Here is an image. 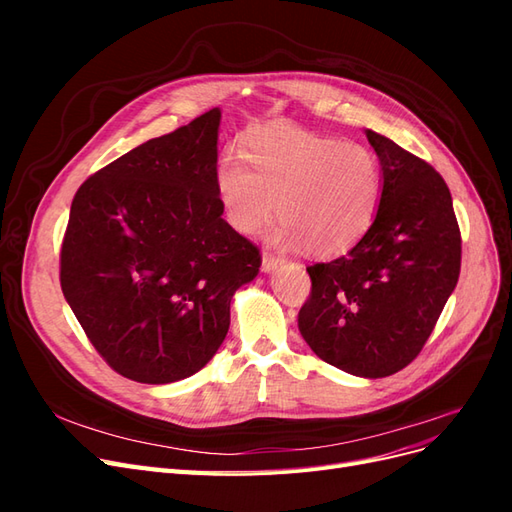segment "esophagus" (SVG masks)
I'll return each instance as SVG.
<instances>
[{
	"label": "esophagus",
	"instance_id": "obj_1",
	"mask_svg": "<svg viewBox=\"0 0 512 512\" xmlns=\"http://www.w3.org/2000/svg\"><path fill=\"white\" fill-rule=\"evenodd\" d=\"M280 262H282V258L273 256L271 252H262V271H265V273H271L273 269H277Z\"/></svg>",
	"mask_w": 512,
	"mask_h": 512
}]
</instances>
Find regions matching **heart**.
Listing matches in <instances>:
<instances>
[{
	"instance_id": "heart-1",
	"label": "heart",
	"mask_w": 512,
	"mask_h": 512,
	"mask_svg": "<svg viewBox=\"0 0 512 512\" xmlns=\"http://www.w3.org/2000/svg\"><path fill=\"white\" fill-rule=\"evenodd\" d=\"M248 164L245 165L244 162ZM382 166L374 151L292 128L254 130L243 158L215 168V192L228 224L252 235L275 213L271 239L316 256L342 254L363 239L382 200Z\"/></svg>"
}]
</instances>
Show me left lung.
Returning <instances> with one entry per match:
<instances>
[{
	"mask_svg": "<svg viewBox=\"0 0 512 512\" xmlns=\"http://www.w3.org/2000/svg\"><path fill=\"white\" fill-rule=\"evenodd\" d=\"M365 134L382 166L378 215L346 256L307 267L299 331L329 365L384 378L410 365L436 327L459 280L461 235L436 168Z\"/></svg>",
	"mask_w": 512,
	"mask_h": 512,
	"instance_id": "1",
	"label": "left lung"
}]
</instances>
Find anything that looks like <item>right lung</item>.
<instances>
[{
  "mask_svg": "<svg viewBox=\"0 0 512 512\" xmlns=\"http://www.w3.org/2000/svg\"><path fill=\"white\" fill-rule=\"evenodd\" d=\"M222 113L138 145L76 192L61 290L117 374L168 384L222 346L230 301L260 269L258 247L222 218L215 192Z\"/></svg>",
  "mask_w": 512,
  "mask_h": 512,
  "instance_id": "1",
  "label": "right lung"
}]
</instances>
